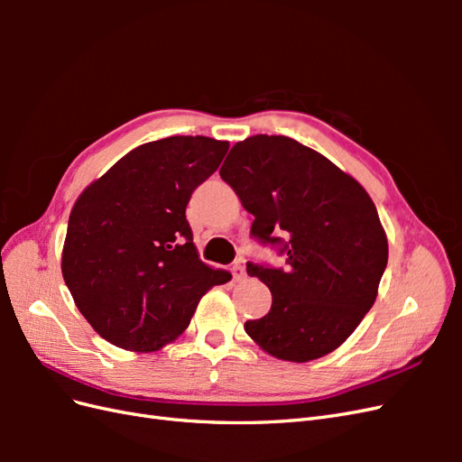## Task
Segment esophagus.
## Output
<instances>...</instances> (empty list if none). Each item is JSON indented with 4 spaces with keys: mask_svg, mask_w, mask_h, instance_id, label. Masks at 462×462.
Masks as SVG:
<instances>
[{
    "mask_svg": "<svg viewBox=\"0 0 462 462\" xmlns=\"http://www.w3.org/2000/svg\"><path fill=\"white\" fill-rule=\"evenodd\" d=\"M231 273H233V279L235 282H243L246 272H245V265L241 262H235L233 268H231Z\"/></svg>",
    "mask_w": 462,
    "mask_h": 462,
    "instance_id": "34e87169",
    "label": "esophagus"
}]
</instances>
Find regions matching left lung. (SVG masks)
<instances>
[{
  "instance_id": "8db88e82",
  "label": "left lung",
  "mask_w": 462,
  "mask_h": 462,
  "mask_svg": "<svg viewBox=\"0 0 462 462\" xmlns=\"http://www.w3.org/2000/svg\"><path fill=\"white\" fill-rule=\"evenodd\" d=\"M248 214L250 236L275 246L283 268L246 262L272 291L270 312L246 333L265 353L309 362L335 351L372 309L387 236L358 180L289 136L236 143L219 170Z\"/></svg>"
}]
</instances>
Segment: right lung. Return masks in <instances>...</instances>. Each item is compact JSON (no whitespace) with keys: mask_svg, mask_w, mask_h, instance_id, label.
<instances>
[{"mask_svg":"<svg viewBox=\"0 0 462 462\" xmlns=\"http://www.w3.org/2000/svg\"><path fill=\"white\" fill-rule=\"evenodd\" d=\"M229 143L167 136L123 156L94 180L69 216L63 279L102 337L136 353L158 351L190 324L208 289L231 279L192 243L187 204Z\"/></svg>","mask_w":462,"mask_h":462,"instance_id":"1","label":"right lung"}]
</instances>
